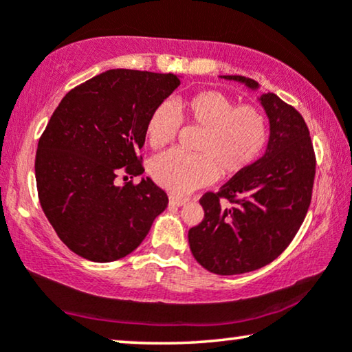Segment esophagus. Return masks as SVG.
Here are the masks:
<instances>
[{
    "label": "esophagus",
    "mask_w": 352,
    "mask_h": 352,
    "mask_svg": "<svg viewBox=\"0 0 352 352\" xmlns=\"http://www.w3.org/2000/svg\"><path fill=\"white\" fill-rule=\"evenodd\" d=\"M186 201H187V199H181V197L170 195V205H173V206H182Z\"/></svg>",
    "instance_id": "obj_1"
}]
</instances>
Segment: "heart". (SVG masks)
<instances>
[{
    "instance_id": "heart-1",
    "label": "heart",
    "mask_w": 352,
    "mask_h": 352,
    "mask_svg": "<svg viewBox=\"0 0 352 352\" xmlns=\"http://www.w3.org/2000/svg\"><path fill=\"white\" fill-rule=\"evenodd\" d=\"M190 124L204 128L197 142V155L168 151L151 162L152 179L173 194L208 186L218 177L235 176L261 157L267 144L269 124L261 109L235 105V100L216 89L200 91L182 99ZM181 128V115L171 102H162L151 113L146 138L152 148L165 147L175 141Z\"/></svg>"
}]
</instances>
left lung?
Here are the masks:
<instances>
[{"label":"left lung","instance_id":"obj_1","mask_svg":"<svg viewBox=\"0 0 352 352\" xmlns=\"http://www.w3.org/2000/svg\"><path fill=\"white\" fill-rule=\"evenodd\" d=\"M223 78L252 89L259 86L240 75ZM259 102L271 128L266 152L218 192L201 197L205 218L189 230L194 258L219 276L272 263L290 245L311 205L316 153L305 118L274 93L263 94Z\"/></svg>","mask_w":352,"mask_h":352}]
</instances>
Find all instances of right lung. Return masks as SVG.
<instances>
[{
  "instance_id": "1",
  "label": "right lung",
  "mask_w": 352,
  "mask_h": 352,
  "mask_svg": "<svg viewBox=\"0 0 352 352\" xmlns=\"http://www.w3.org/2000/svg\"><path fill=\"white\" fill-rule=\"evenodd\" d=\"M175 74L113 69L65 94L38 141V199L59 239L78 256L110 263L134 252L168 205L138 153L151 113L177 86Z\"/></svg>"
}]
</instances>
